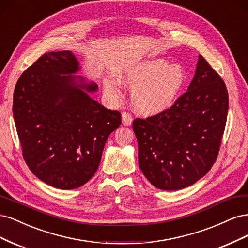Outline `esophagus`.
<instances>
[{"mask_svg":"<svg viewBox=\"0 0 248 248\" xmlns=\"http://www.w3.org/2000/svg\"><path fill=\"white\" fill-rule=\"evenodd\" d=\"M122 121H123L124 125L129 126L133 123V117L129 112H123L122 113Z\"/></svg>","mask_w":248,"mask_h":248,"instance_id":"esophagus-1","label":"esophagus"}]
</instances>
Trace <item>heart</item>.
Returning a JSON list of instances; mask_svg holds the SVG:
<instances>
[{
	"instance_id": "1",
	"label": "heart",
	"mask_w": 248,
	"mask_h": 248,
	"mask_svg": "<svg viewBox=\"0 0 248 248\" xmlns=\"http://www.w3.org/2000/svg\"><path fill=\"white\" fill-rule=\"evenodd\" d=\"M124 78L134 84L132 100L135 107L145 113H156L170 107L186 81V72L180 65L163 59L145 60L125 71ZM109 94L118 93L117 85L105 84Z\"/></svg>"
}]
</instances>
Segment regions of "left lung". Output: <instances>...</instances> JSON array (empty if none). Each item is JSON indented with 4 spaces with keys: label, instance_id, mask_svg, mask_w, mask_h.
Masks as SVG:
<instances>
[{
    "label": "left lung",
    "instance_id": "obj_1",
    "mask_svg": "<svg viewBox=\"0 0 248 248\" xmlns=\"http://www.w3.org/2000/svg\"><path fill=\"white\" fill-rule=\"evenodd\" d=\"M228 109L225 82L199 55L187 91L169 109L133 122L140 169L151 185L177 190L205 176L217 161Z\"/></svg>",
    "mask_w": 248,
    "mask_h": 248
}]
</instances>
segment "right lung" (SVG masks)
<instances>
[{
	"instance_id": "obj_1",
	"label": "right lung",
	"mask_w": 248,
	"mask_h": 248,
	"mask_svg": "<svg viewBox=\"0 0 248 248\" xmlns=\"http://www.w3.org/2000/svg\"><path fill=\"white\" fill-rule=\"evenodd\" d=\"M72 51L43 54L26 70L13 93V117L22 155L36 177L60 189L89 181L109 135L122 124L118 111L91 98L98 85L75 75Z\"/></svg>"
}]
</instances>
